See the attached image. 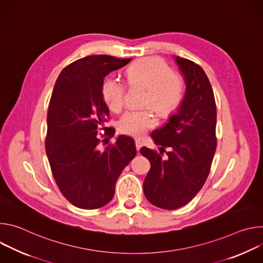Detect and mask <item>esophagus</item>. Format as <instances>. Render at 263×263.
I'll use <instances>...</instances> for the list:
<instances>
[{
	"label": "esophagus",
	"mask_w": 263,
	"mask_h": 263,
	"mask_svg": "<svg viewBox=\"0 0 263 263\" xmlns=\"http://www.w3.org/2000/svg\"><path fill=\"white\" fill-rule=\"evenodd\" d=\"M142 144H143V142H142L140 139H135V145H136L137 152H139V149H140V147L142 146Z\"/></svg>",
	"instance_id": "34e87169"
}]
</instances>
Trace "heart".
Wrapping results in <instances>:
<instances>
[{
    "mask_svg": "<svg viewBox=\"0 0 263 263\" xmlns=\"http://www.w3.org/2000/svg\"><path fill=\"white\" fill-rule=\"evenodd\" d=\"M130 84L145 87L143 103L153 105L159 115L167 116L179 105L183 95V81L172 73L171 68L160 59L146 57L133 62L126 70ZM102 96L110 110L119 112L124 106L125 85L115 78L107 79L102 86ZM155 125L152 107L129 110L120 119V132L140 136Z\"/></svg>",
    "mask_w": 263,
    "mask_h": 263,
    "instance_id": "b5f03b06",
    "label": "heart"
}]
</instances>
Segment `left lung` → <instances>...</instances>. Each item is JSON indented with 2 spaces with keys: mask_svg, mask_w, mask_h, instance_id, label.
<instances>
[{
  "mask_svg": "<svg viewBox=\"0 0 263 263\" xmlns=\"http://www.w3.org/2000/svg\"><path fill=\"white\" fill-rule=\"evenodd\" d=\"M185 81V93L176 112L151 137L160 148L171 147L167 159L142 146L151 163L143 194L153 205L174 210L186 205L203 187L216 149V106L211 84L195 62L174 57ZM161 154V153H160Z\"/></svg>",
  "mask_w": 263,
  "mask_h": 263,
  "instance_id": "obj_1",
  "label": "left lung"
}]
</instances>
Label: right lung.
<instances>
[{
    "label": "right lung",
    "mask_w": 263,
    "mask_h": 263,
    "mask_svg": "<svg viewBox=\"0 0 263 263\" xmlns=\"http://www.w3.org/2000/svg\"><path fill=\"white\" fill-rule=\"evenodd\" d=\"M130 61L87 56L67 65L56 80L48 109L46 152L61 194L76 207L97 209L108 204L118 178L136 156L130 136L120 135L103 151L98 146V130L109 117L102 96L104 78ZM115 131L110 128L107 133L112 137Z\"/></svg>",
    "instance_id": "right-lung-1"
}]
</instances>
